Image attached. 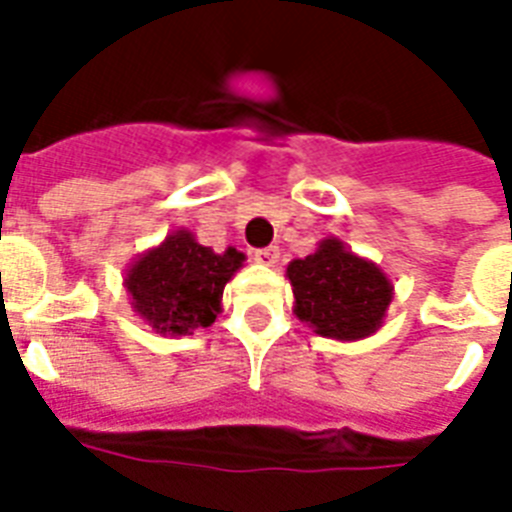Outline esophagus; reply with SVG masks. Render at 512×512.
<instances>
[{
    "label": "esophagus",
    "instance_id": "obj_1",
    "mask_svg": "<svg viewBox=\"0 0 512 512\" xmlns=\"http://www.w3.org/2000/svg\"><path fill=\"white\" fill-rule=\"evenodd\" d=\"M279 255H281L279 247H273V244H271V247L257 249V252H255V260H257V263H260V265H276V263H279Z\"/></svg>",
    "mask_w": 512,
    "mask_h": 512
}]
</instances>
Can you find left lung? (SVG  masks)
<instances>
[{
    "mask_svg": "<svg viewBox=\"0 0 512 512\" xmlns=\"http://www.w3.org/2000/svg\"><path fill=\"white\" fill-rule=\"evenodd\" d=\"M295 316L321 337L361 340L382 327L393 284L340 239H324L313 255L287 265Z\"/></svg>",
    "mask_w": 512,
    "mask_h": 512,
    "instance_id": "1",
    "label": "left lung"
}]
</instances>
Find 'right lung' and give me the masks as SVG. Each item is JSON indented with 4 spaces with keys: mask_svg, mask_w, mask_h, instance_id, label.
I'll return each mask as SVG.
<instances>
[{
    "mask_svg": "<svg viewBox=\"0 0 512 512\" xmlns=\"http://www.w3.org/2000/svg\"><path fill=\"white\" fill-rule=\"evenodd\" d=\"M241 263L244 255L233 247L217 255L180 228L130 265L124 287L148 327L162 335H193L217 319L225 284Z\"/></svg>",
    "mask_w": 512,
    "mask_h": 512,
    "instance_id": "1",
    "label": "right lung"
}]
</instances>
